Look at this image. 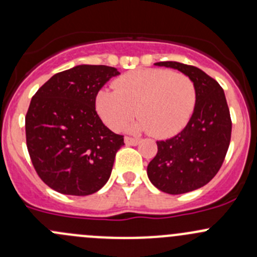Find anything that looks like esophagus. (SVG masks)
Returning <instances> with one entry per match:
<instances>
[{
	"label": "esophagus",
	"instance_id": "esophagus-1",
	"mask_svg": "<svg viewBox=\"0 0 257 257\" xmlns=\"http://www.w3.org/2000/svg\"><path fill=\"white\" fill-rule=\"evenodd\" d=\"M124 143L126 145H138L139 144V139H136V138H129V137H125L124 138Z\"/></svg>",
	"mask_w": 257,
	"mask_h": 257
}]
</instances>
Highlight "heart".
Returning <instances> with one entry per match:
<instances>
[{
    "instance_id": "b5f03b06",
    "label": "heart",
    "mask_w": 257,
    "mask_h": 257,
    "mask_svg": "<svg viewBox=\"0 0 257 257\" xmlns=\"http://www.w3.org/2000/svg\"><path fill=\"white\" fill-rule=\"evenodd\" d=\"M195 104L193 80L163 68H142L123 74L114 82V90H99L95 98L97 112L109 128L120 129L136 112L139 118L129 124V131H149L157 138L179 133L193 115Z\"/></svg>"
}]
</instances>
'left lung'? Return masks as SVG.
<instances>
[{
  "label": "left lung",
  "instance_id": "left-lung-1",
  "mask_svg": "<svg viewBox=\"0 0 257 257\" xmlns=\"http://www.w3.org/2000/svg\"><path fill=\"white\" fill-rule=\"evenodd\" d=\"M177 69L196 88V104L185 128L173 138L159 141L147 174L153 185L172 195L206 185L221 168L231 138V118L224 89L200 68L179 62H158Z\"/></svg>",
  "mask_w": 257,
  "mask_h": 257
}]
</instances>
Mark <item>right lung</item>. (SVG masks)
Returning a JSON list of instances; mask_svg holds the SVG:
<instances>
[{
  "mask_svg": "<svg viewBox=\"0 0 257 257\" xmlns=\"http://www.w3.org/2000/svg\"><path fill=\"white\" fill-rule=\"evenodd\" d=\"M120 72L79 64L51 77L33 95L26 115V142L40 178L53 190L85 196L105 185L123 136L95 112L100 88Z\"/></svg>",
  "mask_w": 257,
  "mask_h": 257,
  "instance_id": "1",
  "label": "right lung"
}]
</instances>
